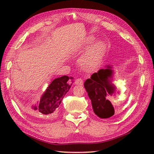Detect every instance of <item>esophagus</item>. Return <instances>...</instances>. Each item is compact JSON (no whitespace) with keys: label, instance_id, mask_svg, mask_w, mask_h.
I'll list each match as a JSON object with an SVG mask.
<instances>
[{"label":"esophagus","instance_id":"esophagus-1","mask_svg":"<svg viewBox=\"0 0 154 154\" xmlns=\"http://www.w3.org/2000/svg\"><path fill=\"white\" fill-rule=\"evenodd\" d=\"M75 84L77 85H82L83 84V80L81 78H79V79H77L75 81Z\"/></svg>","mask_w":154,"mask_h":154}]
</instances>
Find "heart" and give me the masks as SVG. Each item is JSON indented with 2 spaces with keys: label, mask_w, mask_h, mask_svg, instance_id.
<instances>
[{
  "label": "heart",
  "mask_w": 154,
  "mask_h": 154,
  "mask_svg": "<svg viewBox=\"0 0 154 154\" xmlns=\"http://www.w3.org/2000/svg\"><path fill=\"white\" fill-rule=\"evenodd\" d=\"M93 42V39L89 40V43ZM104 45L102 41L95 42L89 50L85 52L79 60L81 66L85 70L89 71L97 65L103 56Z\"/></svg>",
  "instance_id": "b5f03b06"
}]
</instances>
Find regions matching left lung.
<instances>
[{"instance_id": "8db88e82", "label": "left lung", "mask_w": 154, "mask_h": 154, "mask_svg": "<svg viewBox=\"0 0 154 154\" xmlns=\"http://www.w3.org/2000/svg\"><path fill=\"white\" fill-rule=\"evenodd\" d=\"M113 69V65H107L84 83L94 112L101 119H109L114 115V109L109 97L116 96V93L120 94V90L114 83Z\"/></svg>"}]
</instances>
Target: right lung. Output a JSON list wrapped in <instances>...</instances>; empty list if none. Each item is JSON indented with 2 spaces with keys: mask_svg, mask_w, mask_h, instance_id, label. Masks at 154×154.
Masks as SVG:
<instances>
[{
  "mask_svg": "<svg viewBox=\"0 0 154 154\" xmlns=\"http://www.w3.org/2000/svg\"><path fill=\"white\" fill-rule=\"evenodd\" d=\"M73 79L72 77L63 75L52 80L42 95L40 101L32 105V109L38 110L45 115H50V114L55 112L63 98L71 88Z\"/></svg>",
  "mask_w": 154,
  "mask_h": 154,
  "instance_id": "right-lung-1",
  "label": "right lung"
}]
</instances>
